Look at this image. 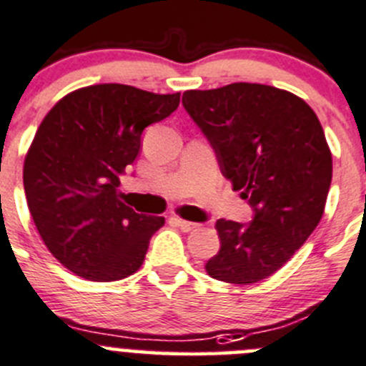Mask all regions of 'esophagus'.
Listing matches in <instances>:
<instances>
[{
    "mask_svg": "<svg viewBox=\"0 0 366 366\" xmlns=\"http://www.w3.org/2000/svg\"><path fill=\"white\" fill-rule=\"evenodd\" d=\"M172 223L173 225H177L179 227L180 230H184V232H191V230H194L197 229V223H193V222H186V219H180V218H172Z\"/></svg>",
    "mask_w": 366,
    "mask_h": 366,
    "instance_id": "obj_1",
    "label": "esophagus"
}]
</instances>
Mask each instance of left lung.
<instances>
[{"mask_svg":"<svg viewBox=\"0 0 366 366\" xmlns=\"http://www.w3.org/2000/svg\"><path fill=\"white\" fill-rule=\"evenodd\" d=\"M182 105L209 141L219 172L248 202V223L218 219L212 279L252 285L269 277L306 243L324 214L332 157L313 109L262 84L186 91Z\"/></svg>","mask_w":366,"mask_h":366,"instance_id":"obj_1","label":"left lung"}]
</instances>
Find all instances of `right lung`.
<instances>
[{
  "instance_id": "1",
  "label": "right lung",
  "mask_w": 366,
  "mask_h": 366,
  "mask_svg": "<svg viewBox=\"0 0 366 366\" xmlns=\"http://www.w3.org/2000/svg\"><path fill=\"white\" fill-rule=\"evenodd\" d=\"M179 104V93L100 84L64 97L42 119L24 159V193L48 250L78 277L119 281L143 264L164 218L129 207L119 177L139 155L143 130Z\"/></svg>"
}]
</instances>
